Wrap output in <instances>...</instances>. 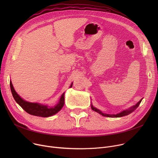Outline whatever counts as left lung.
<instances>
[{"label": "left lung", "instance_id": "1", "mask_svg": "<svg viewBox=\"0 0 158 158\" xmlns=\"http://www.w3.org/2000/svg\"><path fill=\"white\" fill-rule=\"evenodd\" d=\"M142 99H141V100H140L135 106H132V107H131V108H130L129 110H126V111H122L121 113H118V114H105V113H102L100 110H98V109L95 108V107H94L92 105V106H91V107H92V109L94 111L97 112V113H99V114H102V116H104V117H123V116L128 115L129 114L131 113L132 111H134L136 109L137 107L139 106V104L141 103V102H142Z\"/></svg>", "mask_w": 158, "mask_h": 158}]
</instances>
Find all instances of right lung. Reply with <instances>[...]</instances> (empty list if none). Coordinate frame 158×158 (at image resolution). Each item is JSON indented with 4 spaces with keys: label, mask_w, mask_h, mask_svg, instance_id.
I'll list each match as a JSON object with an SVG mask.
<instances>
[{
    "label": "right lung",
    "mask_w": 158,
    "mask_h": 158,
    "mask_svg": "<svg viewBox=\"0 0 158 158\" xmlns=\"http://www.w3.org/2000/svg\"><path fill=\"white\" fill-rule=\"evenodd\" d=\"M72 84L71 85L70 87H72ZM10 88H11L13 97L15 100V101L22 107V108L23 110H24L27 113L32 115L37 116V117H50V116L55 114L58 111H60L64 104V93L62 94L59 102H58V104L56 106L52 107H48V106L45 105L40 104L38 103L29 102L23 100V99L17 94V93L15 92V90L13 86V85L11 81H10Z\"/></svg>",
    "instance_id": "obj_1"
}]
</instances>
